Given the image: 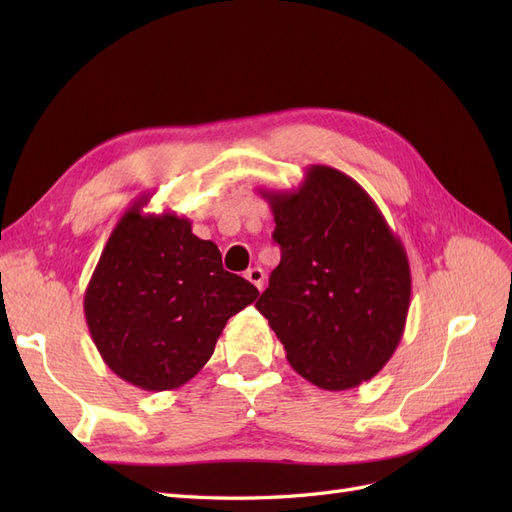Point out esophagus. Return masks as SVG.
Segmentation results:
<instances>
[{
  "label": "esophagus",
  "instance_id": "1",
  "mask_svg": "<svg viewBox=\"0 0 512 512\" xmlns=\"http://www.w3.org/2000/svg\"><path fill=\"white\" fill-rule=\"evenodd\" d=\"M245 280H250L258 290H262V282H265V271L254 267V269H247L245 271Z\"/></svg>",
  "mask_w": 512,
  "mask_h": 512
}]
</instances>
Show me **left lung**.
<instances>
[{"label":"left lung","mask_w":512,"mask_h":512,"mask_svg":"<svg viewBox=\"0 0 512 512\" xmlns=\"http://www.w3.org/2000/svg\"><path fill=\"white\" fill-rule=\"evenodd\" d=\"M269 200L282 260L258 312L297 374L327 391L354 389L389 363L406 329L412 277L404 245L371 196L331 166H309Z\"/></svg>","instance_id":"obj_1"}]
</instances>
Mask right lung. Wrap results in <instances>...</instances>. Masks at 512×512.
I'll list each match as a JSON object with an SVG mask.
<instances>
[{
  "label": "right lung",
  "instance_id": "right-lung-1",
  "mask_svg": "<svg viewBox=\"0 0 512 512\" xmlns=\"http://www.w3.org/2000/svg\"><path fill=\"white\" fill-rule=\"evenodd\" d=\"M121 215L85 290V320L108 369L143 391H173L211 359L230 316L258 290L222 267L213 241L177 213Z\"/></svg>",
  "mask_w": 512,
  "mask_h": 512
}]
</instances>
